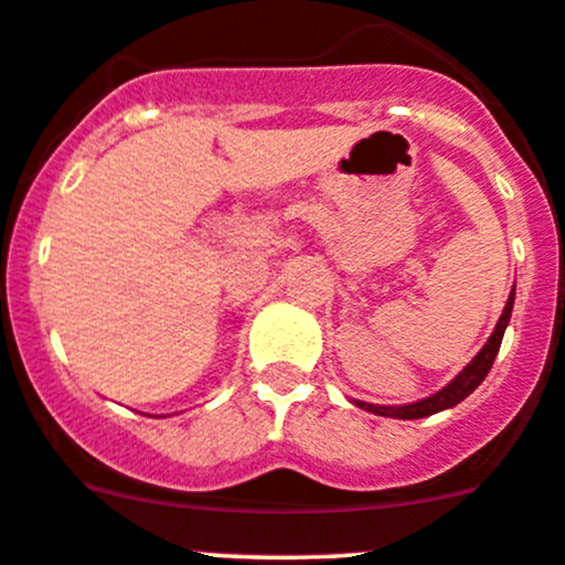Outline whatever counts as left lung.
Here are the masks:
<instances>
[{"instance_id":"1","label":"left lung","mask_w":565,"mask_h":565,"mask_svg":"<svg viewBox=\"0 0 565 565\" xmlns=\"http://www.w3.org/2000/svg\"><path fill=\"white\" fill-rule=\"evenodd\" d=\"M513 295H516V289H511V295H508V303H505V309H502V317L497 320L494 333H491L489 342L483 344V350H480V353L475 355V359L469 361V364L463 366V370L458 372V375L452 377L445 388H439V392L430 394V397L416 399V403H408V405H372V403H361V399H353V403L359 405V408L370 411V414H377V416H394V419H422V416L439 414V411L452 408V405H458L461 399H467L469 394H472L475 388L486 381V375H489L497 353H500L502 337H505V328H508V322H511Z\"/></svg>"}]
</instances>
